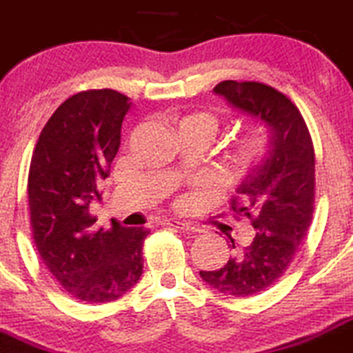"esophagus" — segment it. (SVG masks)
<instances>
[{"label":"esophagus","instance_id":"34e87169","mask_svg":"<svg viewBox=\"0 0 353 353\" xmlns=\"http://www.w3.org/2000/svg\"><path fill=\"white\" fill-rule=\"evenodd\" d=\"M162 224L170 225V228L181 229V231H186V232H200V231H201V229L198 228V225L191 224V222L176 221V219H165V221H162Z\"/></svg>","mask_w":353,"mask_h":353}]
</instances>
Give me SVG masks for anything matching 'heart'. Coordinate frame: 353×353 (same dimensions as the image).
I'll return each mask as SVG.
<instances>
[{"instance_id":"heart-1","label":"heart","mask_w":353,"mask_h":353,"mask_svg":"<svg viewBox=\"0 0 353 353\" xmlns=\"http://www.w3.org/2000/svg\"><path fill=\"white\" fill-rule=\"evenodd\" d=\"M219 128L217 119L207 112H194L188 114L177 122V129H194L201 132L207 139L215 134ZM268 152V138L262 131H250L239 138L236 143V148L231 157V170L232 174H245L253 165L260 162Z\"/></svg>"}]
</instances>
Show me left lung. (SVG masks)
Wrapping results in <instances>:
<instances>
[{
  "instance_id": "left-lung-1",
  "label": "left lung",
  "mask_w": 353,
  "mask_h": 353,
  "mask_svg": "<svg viewBox=\"0 0 353 353\" xmlns=\"http://www.w3.org/2000/svg\"><path fill=\"white\" fill-rule=\"evenodd\" d=\"M214 93L268 131V152L246 170L231 200L232 212L252 221L255 236L221 269L200 271L217 292L250 296L274 285L305 241L314 212L316 155L300 110L274 88L224 81ZM231 243L236 248L234 239Z\"/></svg>"
}]
</instances>
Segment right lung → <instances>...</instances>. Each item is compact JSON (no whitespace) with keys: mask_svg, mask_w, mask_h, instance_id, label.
Returning a JSON list of instances; mask_svg holds the SVG:
<instances>
[{"mask_svg":"<svg viewBox=\"0 0 353 353\" xmlns=\"http://www.w3.org/2000/svg\"><path fill=\"white\" fill-rule=\"evenodd\" d=\"M131 105L114 90L74 94L46 122L30 160L27 191L37 252L65 292L90 303L121 299L143 274L148 229L114 221L105 231L90 215Z\"/></svg>","mask_w":353,"mask_h":353,"instance_id":"obj_1","label":"right lung"}]
</instances>
